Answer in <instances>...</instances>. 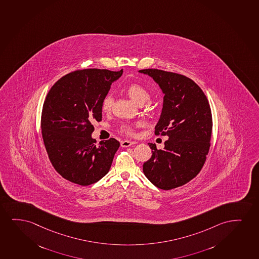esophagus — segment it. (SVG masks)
<instances>
[{
	"mask_svg": "<svg viewBox=\"0 0 259 259\" xmlns=\"http://www.w3.org/2000/svg\"><path fill=\"white\" fill-rule=\"evenodd\" d=\"M136 143H137V142H135V141H121V147L127 148V147H130L132 145L136 144Z\"/></svg>",
	"mask_w": 259,
	"mask_h": 259,
	"instance_id": "1",
	"label": "esophagus"
}]
</instances>
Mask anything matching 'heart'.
Returning a JSON list of instances; mask_svg holds the SVG:
<instances>
[{
    "mask_svg": "<svg viewBox=\"0 0 259 259\" xmlns=\"http://www.w3.org/2000/svg\"><path fill=\"white\" fill-rule=\"evenodd\" d=\"M124 91L133 101L140 105L144 104L145 102L147 101L149 98V92H148V89L137 82L128 84L124 89ZM112 104H113V98L111 95H106L102 101V110L104 112H109L111 110ZM120 130L122 133H124L126 135H132L134 133V128L131 124H123L121 126Z\"/></svg>",
    "mask_w": 259,
    "mask_h": 259,
    "instance_id": "b5f03b06",
    "label": "heart"
}]
</instances>
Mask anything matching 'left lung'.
<instances>
[{
    "label": "left lung",
    "instance_id": "left-lung-1",
    "mask_svg": "<svg viewBox=\"0 0 259 259\" xmlns=\"http://www.w3.org/2000/svg\"><path fill=\"white\" fill-rule=\"evenodd\" d=\"M139 73L153 78L164 95L155 135L168 136L163 149L148 143L152 156L144 162L143 172L158 188H177L198 175L208 154L212 128L208 100L185 75L159 69Z\"/></svg>",
    "mask_w": 259,
    "mask_h": 259
}]
</instances>
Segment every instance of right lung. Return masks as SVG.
Returning a JSON list of instances; mask_svg holds the SVG:
<instances>
[{
  "instance_id": "obj_1",
  "label": "right lung",
  "mask_w": 259,
  "mask_h": 259,
  "mask_svg": "<svg viewBox=\"0 0 259 259\" xmlns=\"http://www.w3.org/2000/svg\"><path fill=\"white\" fill-rule=\"evenodd\" d=\"M123 74L107 69L72 72L54 83L41 117L47 155L60 175L80 185H90L107 174L119 148L111 138H92L93 121L102 120V101L113 81Z\"/></svg>"
}]
</instances>
